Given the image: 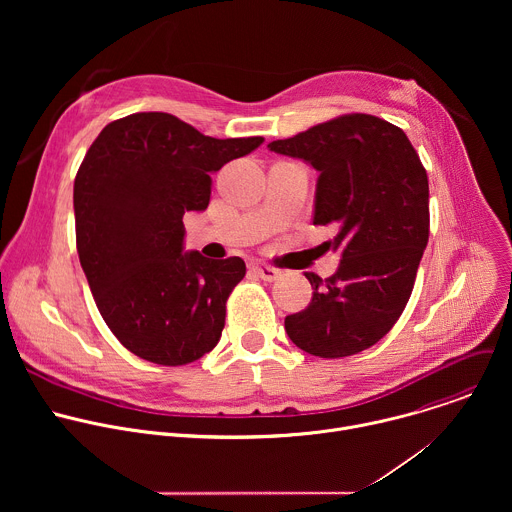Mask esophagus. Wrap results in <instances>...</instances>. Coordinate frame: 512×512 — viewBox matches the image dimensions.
<instances>
[{"label": "esophagus", "instance_id": "obj_1", "mask_svg": "<svg viewBox=\"0 0 512 512\" xmlns=\"http://www.w3.org/2000/svg\"><path fill=\"white\" fill-rule=\"evenodd\" d=\"M249 269H251L253 273H257L263 281H275V279H279V275H281L279 269H275V267H271V265H267V263H261V261H257V259L249 261Z\"/></svg>", "mask_w": 512, "mask_h": 512}]
</instances>
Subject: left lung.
<instances>
[{
  "label": "left lung",
  "instance_id": "left-lung-1",
  "mask_svg": "<svg viewBox=\"0 0 512 512\" xmlns=\"http://www.w3.org/2000/svg\"><path fill=\"white\" fill-rule=\"evenodd\" d=\"M275 154L304 160L316 182L314 225H334V275L306 273L314 296L285 318L298 348L340 358L377 344L403 314L429 239V184L403 129L352 113L271 141Z\"/></svg>",
  "mask_w": 512,
  "mask_h": 512
}]
</instances>
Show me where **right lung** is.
<instances>
[{"instance_id":"add662e5","label":"right lung","mask_w":512,"mask_h":512,"mask_svg":"<svg viewBox=\"0 0 512 512\" xmlns=\"http://www.w3.org/2000/svg\"><path fill=\"white\" fill-rule=\"evenodd\" d=\"M263 141L214 139L170 113L127 115L93 141L72 194L77 251L103 320L139 358L178 367L221 340L245 261L184 251L182 216L206 210L210 174Z\"/></svg>"}]
</instances>
